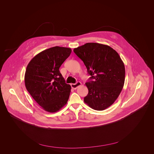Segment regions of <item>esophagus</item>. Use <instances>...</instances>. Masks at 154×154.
<instances>
[{"mask_svg": "<svg viewBox=\"0 0 154 154\" xmlns=\"http://www.w3.org/2000/svg\"><path fill=\"white\" fill-rule=\"evenodd\" d=\"M81 85V82H77L75 84H70V86H71L72 88L75 89V90L77 89V88H79Z\"/></svg>", "mask_w": 154, "mask_h": 154, "instance_id": "34e87169", "label": "esophagus"}]
</instances>
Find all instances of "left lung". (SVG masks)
Returning a JSON list of instances; mask_svg holds the SVG:
<instances>
[{
  "label": "left lung",
  "mask_w": 154,
  "mask_h": 154,
  "mask_svg": "<svg viewBox=\"0 0 154 154\" xmlns=\"http://www.w3.org/2000/svg\"><path fill=\"white\" fill-rule=\"evenodd\" d=\"M73 51L91 75L85 84L89 93L84 102L95 110H104L115 102L123 88L125 75L123 61L111 47L98 43H87Z\"/></svg>",
  "instance_id": "1"
}]
</instances>
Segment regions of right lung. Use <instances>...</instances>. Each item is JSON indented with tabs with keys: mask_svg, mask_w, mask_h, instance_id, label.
<instances>
[{
	"mask_svg": "<svg viewBox=\"0 0 154 154\" xmlns=\"http://www.w3.org/2000/svg\"><path fill=\"white\" fill-rule=\"evenodd\" d=\"M71 52L70 48L53 47L34 56L26 67V88L46 111L57 112L68 100L71 86L65 83L59 68Z\"/></svg>",
	"mask_w": 154,
	"mask_h": 154,
	"instance_id": "1",
	"label": "right lung"
}]
</instances>
